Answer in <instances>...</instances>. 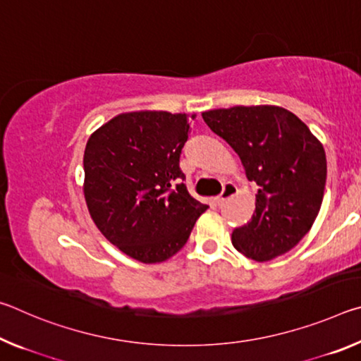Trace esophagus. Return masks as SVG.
<instances>
[{"label":"esophagus","instance_id":"1","mask_svg":"<svg viewBox=\"0 0 361 361\" xmlns=\"http://www.w3.org/2000/svg\"><path fill=\"white\" fill-rule=\"evenodd\" d=\"M235 192H237V186L234 185V183H231V181L224 183V185H223V191H221V194L218 195V204H219V205L224 204L226 200H228L229 197H232V195H234Z\"/></svg>","mask_w":361,"mask_h":361}]
</instances>
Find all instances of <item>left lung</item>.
I'll return each mask as SVG.
<instances>
[{
    "label": "left lung",
    "mask_w": 361,
    "mask_h": 361,
    "mask_svg": "<svg viewBox=\"0 0 361 361\" xmlns=\"http://www.w3.org/2000/svg\"><path fill=\"white\" fill-rule=\"evenodd\" d=\"M202 118L259 186L253 216L232 231V245L259 262L290 252L320 212L326 183L322 143L296 114L280 106L212 109Z\"/></svg>",
    "instance_id": "left-lung-1"
}]
</instances>
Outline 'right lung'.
Instances as JSON below:
<instances>
[{
    "mask_svg": "<svg viewBox=\"0 0 361 361\" xmlns=\"http://www.w3.org/2000/svg\"><path fill=\"white\" fill-rule=\"evenodd\" d=\"M194 116L133 111L90 135L84 195L97 228L121 252L161 262L180 252L207 210L188 192L180 156Z\"/></svg>",
    "mask_w": 361,
    "mask_h": 361,
    "instance_id": "add662e5",
    "label": "right lung"
}]
</instances>
